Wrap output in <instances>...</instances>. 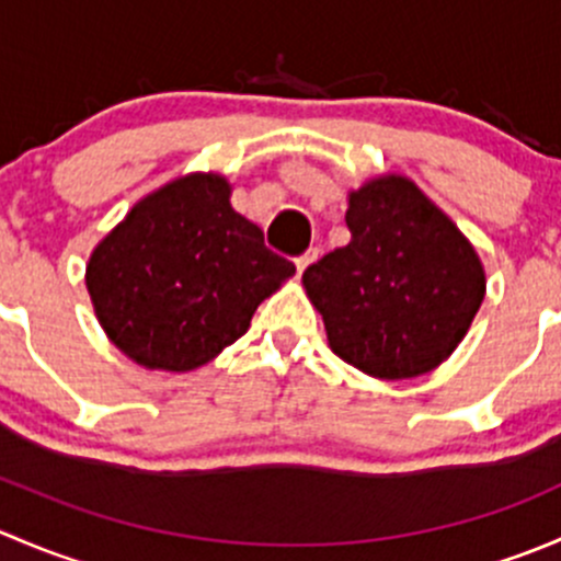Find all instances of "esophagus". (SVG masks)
Here are the masks:
<instances>
[{
  "label": "esophagus",
  "instance_id": "1",
  "mask_svg": "<svg viewBox=\"0 0 561 561\" xmlns=\"http://www.w3.org/2000/svg\"><path fill=\"white\" fill-rule=\"evenodd\" d=\"M317 254H320V249L312 247V249H307V252H304L301 257H296V268H298V274H304V271H307L309 265L314 263V260H317Z\"/></svg>",
  "mask_w": 561,
  "mask_h": 561
}]
</instances>
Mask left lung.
Instances as JSON below:
<instances>
[{
    "label": "left lung",
    "instance_id": "1",
    "mask_svg": "<svg viewBox=\"0 0 561 561\" xmlns=\"http://www.w3.org/2000/svg\"><path fill=\"white\" fill-rule=\"evenodd\" d=\"M350 244L304 271L333 353L364 375L407 380L458 347L485 296L461 230L404 175L350 192Z\"/></svg>",
    "mask_w": 561,
    "mask_h": 561
}]
</instances>
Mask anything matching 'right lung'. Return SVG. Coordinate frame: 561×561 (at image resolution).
<instances>
[{"label": "right lung", "instance_id": "obj_1", "mask_svg": "<svg viewBox=\"0 0 561 561\" xmlns=\"http://www.w3.org/2000/svg\"><path fill=\"white\" fill-rule=\"evenodd\" d=\"M296 274L230 206L217 173H190L135 203L94 247L87 287L107 339L146 369L190 371L244 336Z\"/></svg>", "mask_w": 561, "mask_h": 561}]
</instances>
